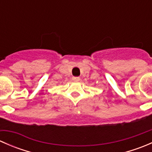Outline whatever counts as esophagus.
<instances>
[{
  "label": "esophagus",
  "mask_w": 152,
  "mask_h": 152,
  "mask_svg": "<svg viewBox=\"0 0 152 152\" xmlns=\"http://www.w3.org/2000/svg\"><path fill=\"white\" fill-rule=\"evenodd\" d=\"M73 79V81H76V82H77V81L80 80V78H79V77H76V76H73V79Z\"/></svg>",
  "instance_id": "34e87169"
}]
</instances>
